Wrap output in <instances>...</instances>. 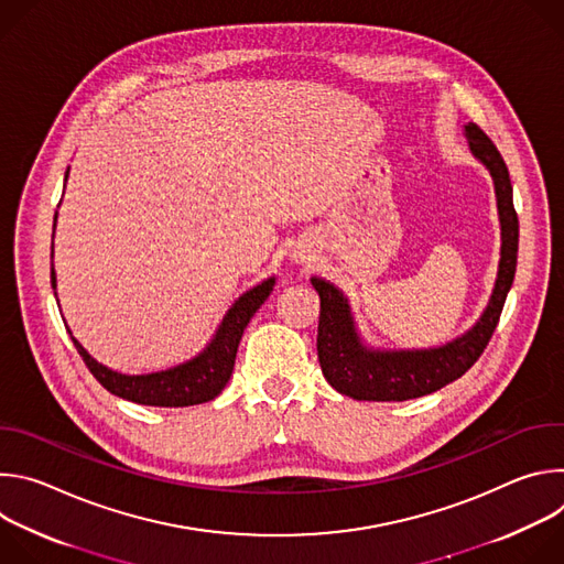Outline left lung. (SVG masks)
<instances>
[{
  "mask_svg": "<svg viewBox=\"0 0 564 564\" xmlns=\"http://www.w3.org/2000/svg\"><path fill=\"white\" fill-rule=\"evenodd\" d=\"M470 153L491 172L502 227V250L494 294L477 324L462 337L429 350H375L361 344L348 299L330 281L312 276L321 299L316 352L328 383L359 401H406L431 394L459 379L489 346L511 290L518 263V214L509 170L491 142L475 122L464 124Z\"/></svg>",
  "mask_w": 564,
  "mask_h": 564,
  "instance_id": "1",
  "label": "left lung"
}]
</instances>
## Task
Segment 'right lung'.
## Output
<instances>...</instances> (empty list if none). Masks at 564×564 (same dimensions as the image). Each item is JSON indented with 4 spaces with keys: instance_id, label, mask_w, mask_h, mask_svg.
Wrapping results in <instances>:
<instances>
[{
    "instance_id": "add662e5",
    "label": "right lung",
    "mask_w": 564,
    "mask_h": 564,
    "mask_svg": "<svg viewBox=\"0 0 564 564\" xmlns=\"http://www.w3.org/2000/svg\"><path fill=\"white\" fill-rule=\"evenodd\" d=\"M55 220H57V214H55ZM53 231H55V223H53ZM51 285L53 290L57 285L53 268H51ZM272 288H274V276L248 290L243 296H238V301H234V305L223 316L214 339L194 359L167 370L149 372V375H122L118 370H111L98 364L83 346H79V341L70 335V330L68 328L66 330L79 357L85 359L87 368L91 370V375L111 394L135 401V404H142V406L183 409V406L205 404V401L214 399L229 381L240 337H243V330L248 328L254 312L270 296Z\"/></svg>"
}]
</instances>
